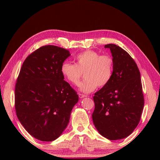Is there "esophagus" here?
I'll return each mask as SVG.
<instances>
[{"label": "esophagus", "mask_w": 160, "mask_h": 160, "mask_svg": "<svg viewBox=\"0 0 160 160\" xmlns=\"http://www.w3.org/2000/svg\"><path fill=\"white\" fill-rule=\"evenodd\" d=\"M79 97L80 99H82V98H85V97H87V96L85 95H83V94L79 93Z\"/></svg>", "instance_id": "esophagus-1"}]
</instances>
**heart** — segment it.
<instances>
[{
  "label": "heart",
  "instance_id": "b5f03b06",
  "mask_svg": "<svg viewBox=\"0 0 160 160\" xmlns=\"http://www.w3.org/2000/svg\"><path fill=\"white\" fill-rule=\"evenodd\" d=\"M75 60V64L64 62L61 71L65 79L73 85L79 83L85 72L86 79L79 86L83 93H91L98 86L103 88L112 78L113 60L109 55H101L98 52L88 50L77 55Z\"/></svg>",
  "mask_w": 160,
  "mask_h": 160
}]
</instances>
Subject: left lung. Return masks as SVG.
Masks as SVG:
<instances>
[{
  "label": "left lung",
  "mask_w": 160,
  "mask_h": 160,
  "mask_svg": "<svg viewBox=\"0 0 160 160\" xmlns=\"http://www.w3.org/2000/svg\"><path fill=\"white\" fill-rule=\"evenodd\" d=\"M113 60L109 83L95 93L92 119L98 132L110 140L122 139L138 126L144 105L138 67L128 53L114 44L105 45Z\"/></svg>",
  "instance_id": "1"
}]
</instances>
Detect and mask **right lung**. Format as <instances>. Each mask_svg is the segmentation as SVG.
Masks as SVG:
<instances>
[{"instance_id": "obj_1", "label": "right lung", "mask_w": 160, "mask_h": 160, "mask_svg": "<svg viewBox=\"0 0 160 160\" xmlns=\"http://www.w3.org/2000/svg\"><path fill=\"white\" fill-rule=\"evenodd\" d=\"M71 55L54 45L40 47L24 61L15 86V109L27 132L42 142L59 138L79 96L64 81L61 65Z\"/></svg>"}]
</instances>
